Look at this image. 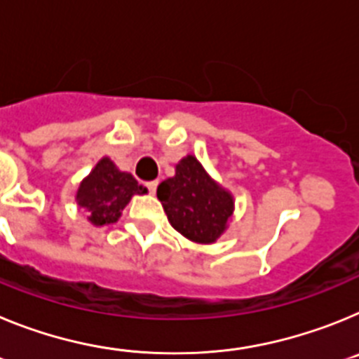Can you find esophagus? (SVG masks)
<instances>
[{"label": "esophagus", "mask_w": 359, "mask_h": 359, "mask_svg": "<svg viewBox=\"0 0 359 359\" xmlns=\"http://www.w3.org/2000/svg\"><path fill=\"white\" fill-rule=\"evenodd\" d=\"M145 185H147V189H149V192H151V194H154V192H156V187H158L156 180H154V182H147Z\"/></svg>", "instance_id": "obj_1"}]
</instances>
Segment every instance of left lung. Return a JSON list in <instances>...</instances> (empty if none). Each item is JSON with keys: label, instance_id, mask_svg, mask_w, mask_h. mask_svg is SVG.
I'll return each mask as SVG.
<instances>
[{"label": "left lung", "instance_id": "obj_1", "mask_svg": "<svg viewBox=\"0 0 359 359\" xmlns=\"http://www.w3.org/2000/svg\"><path fill=\"white\" fill-rule=\"evenodd\" d=\"M156 194L174 230L194 243H215L233 214L230 192L214 182L192 154L176 165L172 177L158 185Z\"/></svg>", "mask_w": 359, "mask_h": 359}]
</instances>
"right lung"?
<instances>
[{
	"instance_id": "right-lung-1",
	"label": "right lung",
	"mask_w": 359,
	"mask_h": 359,
	"mask_svg": "<svg viewBox=\"0 0 359 359\" xmlns=\"http://www.w3.org/2000/svg\"><path fill=\"white\" fill-rule=\"evenodd\" d=\"M135 194H147L133 174L118 170L109 158H102L84 177L77 190V205L88 210V221L95 226L113 224L118 221Z\"/></svg>"
}]
</instances>
